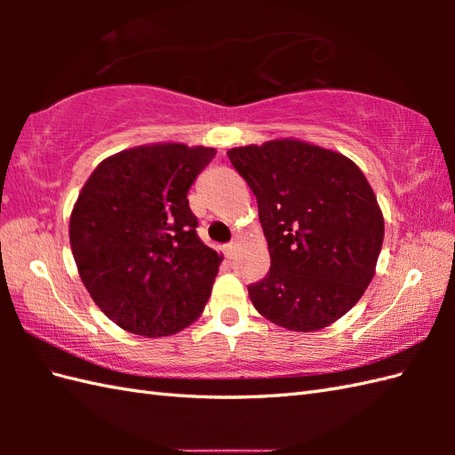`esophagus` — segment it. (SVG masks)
I'll return each instance as SVG.
<instances>
[{
    "mask_svg": "<svg viewBox=\"0 0 455 455\" xmlns=\"http://www.w3.org/2000/svg\"><path fill=\"white\" fill-rule=\"evenodd\" d=\"M235 250H236V244H235V243H228V244H225V254H227V258H233Z\"/></svg>",
    "mask_w": 455,
    "mask_h": 455,
    "instance_id": "obj_1",
    "label": "esophagus"
}]
</instances>
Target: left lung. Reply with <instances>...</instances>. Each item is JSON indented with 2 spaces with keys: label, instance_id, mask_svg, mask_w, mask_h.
<instances>
[{
  "label": "left lung",
  "instance_id": "8db88e82",
  "mask_svg": "<svg viewBox=\"0 0 455 455\" xmlns=\"http://www.w3.org/2000/svg\"><path fill=\"white\" fill-rule=\"evenodd\" d=\"M258 203L272 266L248 285L256 311L295 332L332 324L360 301L383 244L375 193L352 160L282 139L227 152Z\"/></svg>",
  "mask_w": 455,
  "mask_h": 455
}]
</instances>
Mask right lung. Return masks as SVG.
<instances>
[{
	"label": "right lung",
	"mask_w": 455,
	"mask_h": 455,
	"mask_svg": "<svg viewBox=\"0 0 455 455\" xmlns=\"http://www.w3.org/2000/svg\"><path fill=\"white\" fill-rule=\"evenodd\" d=\"M215 154L186 144L123 150L82 188L72 254L95 305L124 331L170 336L205 308L222 256L197 236L188 191Z\"/></svg>",
	"instance_id": "add662e5"
}]
</instances>
